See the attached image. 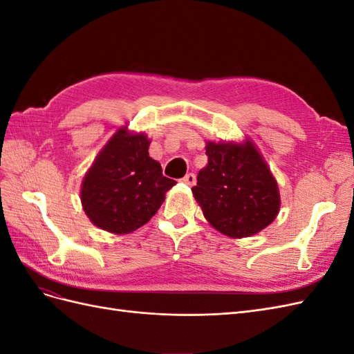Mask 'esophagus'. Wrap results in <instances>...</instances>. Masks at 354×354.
Instances as JSON below:
<instances>
[{
	"instance_id": "obj_1",
	"label": "esophagus",
	"mask_w": 354,
	"mask_h": 354,
	"mask_svg": "<svg viewBox=\"0 0 354 354\" xmlns=\"http://www.w3.org/2000/svg\"><path fill=\"white\" fill-rule=\"evenodd\" d=\"M183 183L187 186H194L196 183V176L194 173H189L183 177Z\"/></svg>"
}]
</instances>
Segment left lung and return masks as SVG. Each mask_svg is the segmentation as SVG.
Masks as SVG:
<instances>
[{
  "label": "left lung",
  "mask_w": 354,
  "mask_h": 354,
  "mask_svg": "<svg viewBox=\"0 0 354 354\" xmlns=\"http://www.w3.org/2000/svg\"><path fill=\"white\" fill-rule=\"evenodd\" d=\"M208 164L192 187L203 217L233 239L254 236L281 209L277 181L250 137L238 142H205Z\"/></svg>",
  "instance_id": "obj_1"
}]
</instances>
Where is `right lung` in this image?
Segmentation results:
<instances>
[{"label":"right lung","mask_w":354,"mask_h":354,"mask_svg":"<svg viewBox=\"0 0 354 354\" xmlns=\"http://www.w3.org/2000/svg\"><path fill=\"white\" fill-rule=\"evenodd\" d=\"M151 138L124 125L103 146L81 183L85 216L102 230L127 234L151 220L176 185L149 156Z\"/></svg>","instance_id":"1"}]
</instances>
